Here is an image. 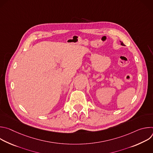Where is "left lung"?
Here are the masks:
<instances>
[{"instance_id": "1", "label": "left lung", "mask_w": 153, "mask_h": 153, "mask_svg": "<svg viewBox=\"0 0 153 153\" xmlns=\"http://www.w3.org/2000/svg\"><path fill=\"white\" fill-rule=\"evenodd\" d=\"M121 45H125L123 44V42H121Z\"/></svg>"}]
</instances>
